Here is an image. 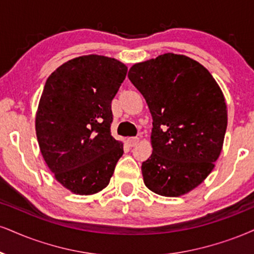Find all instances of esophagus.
Wrapping results in <instances>:
<instances>
[{
	"mask_svg": "<svg viewBox=\"0 0 254 254\" xmlns=\"http://www.w3.org/2000/svg\"><path fill=\"white\" fill-rule=\"evenodd\" d=\"M139 137L137 136H133V137H128V143H129L130 146H135L137 142H139Z\"/></svg>",
	"mask_w": 254,
	"mask_h": 254,
	"instance_id": "34e87169",
	"label": "esophagus"
}]
</instances>
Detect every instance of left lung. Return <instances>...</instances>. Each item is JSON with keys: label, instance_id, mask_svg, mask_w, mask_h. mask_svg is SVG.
<instances>
[{"label": "left lung", "instance_id": "8db88e82", "mask_svg": "<svg viewBox=\"0 0 254 254\" xmlns=\"http://www.w3.org/2000/svg\"><path fill=\"white\" fill-rule=\"evenodd\" d=\"M128 77L153 117L143 183L160 195H183L207 178L220 155L227 127L224 94L203 65L172 53L134 64Z\"/></svg>", "mask_w": 254, "mask_h": 254}]
</instances>
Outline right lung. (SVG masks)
<instances>
[{
	"label": "right lung",
	"mask_w": 254,
	"mask_h": 254,
	"mask_svg": "<svg viewBox=\"0 0 254 254\" xmlns=\"http://www.w3.org/2000/svg\"><path fill=\"white\" fill-rule=\"evenodd\" d=\"M127 74L115 59L87 55L65 62L46 81L36 136L46 164L71 192L88 195L109 184L124 145L112 136V100Z\"/></svg>",
	"instance_id": "1"
}]
</instances>
